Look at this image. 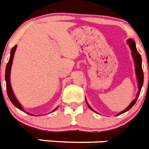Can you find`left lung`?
<instances>
[{"mask_svg": "<svg viewBox=\"0 0 149 149\" xmlns=\"http://www.w3.org/2000/svg\"><path fill=\"white\" fill-rule=\"evenodd\" d=\"M128 44L130 46V49L132 51V54H133V58H134V63H135V69H136V74H137V78H138V87H139V91H138V93L137 96H136V98H135L134 101H133L130 105L128 106L127 109L123 111H122L121 112L119 113V115L122 114L123 112H127L128 110H130L131 108L134 105V104L137 102L138 97H139V95H140L141 90V87L143 86V83H144V72H143L142 70V66H141V54H139V52H138V50L136 48V45H135L134 41L133 40H128ZM89 106V105H88ZM91 110H93L90 107ZM94 111V110H93Z\"/></svg>", "mask_w": 149, "mask_h": 149, "instance_id": "1", "label": "left lung"}]
</instances>
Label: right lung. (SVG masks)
I'll return each mask as SVG.
<instances>
[{
    "label": "right lung",
    "instance_id": "add662e5",
    "mask_svg": "<svg viewBox=\"0 0 149 149\" xmlns=\"http://www.w3.org/2000/svg\"><path fill=\"white\" fill-rule=\"evenodd\" d=\"M17 45H15L14 47H12V49L11 50V55H10V58H9V61L8 62V64L6 65V69H5V81H6V88H7V94H8V96L9 99L11 102V103L15 106L16 108H18L19 109L22 110V108L21 105L19 104V102L17 101V99L15 97L14 94H13V91L11 90V84H10V72H11V64H12V60H13V58H14V54L15 52V49H16ZM57 109V108L55 109H54L52 112H54ZM31 115V114H29Z\"/></svg>",
    "mask_w": 149,
    "mask_h": 149
}]
</instances>
